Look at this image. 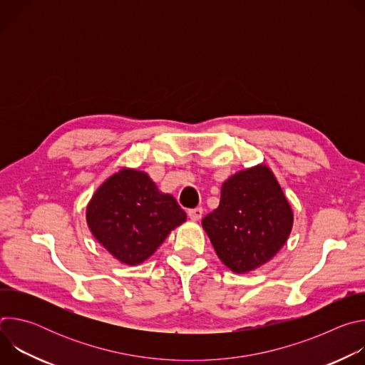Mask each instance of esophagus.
<instances>
[{"instance_id":"obj_1","label":"esophagus","mask_w":365,"mask_h":365,"mask_svg":"<svg viewBox=\"0 0 365 365\" xmlns=\"http://www.w3.org/2000/svg\"><path fill=\"white\" fill-rule=\"evenodd\" d=\"M187 215H189V218L192 221H199L202 218V215H203V210H202V207H195V210H189L187 211Z\"/></svg>"}]
</instances>
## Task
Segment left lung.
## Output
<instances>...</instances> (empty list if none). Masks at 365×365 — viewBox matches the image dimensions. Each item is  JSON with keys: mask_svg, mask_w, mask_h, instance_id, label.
<instances>
[{"mask_svg": "<svg viewBox=\"0 0 365 365\" xmlns=\"http://www.w3.org/2000/svg\"><path fill=\"white\" fill-rule=\"evenodd\" d=\"M221 262L234 273H248L286 244L293 211L273 172L258 165L227 179L220 206L202 220Z\"/></svg>", "mask_w": 365, "mask_h": 365, "instance_id": "left-lung-1", "label": "left lung"}]
</instances>
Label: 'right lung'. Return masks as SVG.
<instances>
[{
    "label": "right lung",
    "mask_w": 365,
    "mask_h": 365,
    "mask_svg": "<svg viewBox=\"0 0 365 365\" xmlns=\"http://www.w3.org/2000/svg\"><path fill=\"white\" fill-rule=\"evenodd\" d=\"M186 214L150 176L121 169L103 182L86 206V222L96 238L123 264L137 266L154 254Z\"/></svg>",
    "instance_id": "right-lung-1"
}]
</instances>
